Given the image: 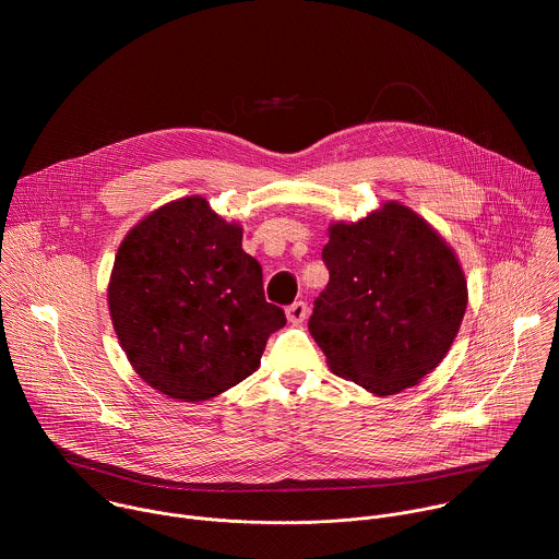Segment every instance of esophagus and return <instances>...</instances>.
I'll return each instance as SVG.
<instances>
[{
	"label": "esophagus",
	"instance_id": "34e87169",
	"mask_svg": "<svg viewBox=\"0 0 559 559\" xmlns=\"http://www.w3.org/2000/svg\"><path fill=\"white\" fill-rule=\"evenodd\" d=\"M285 313H287V321L289 323H302L305 318H307V313H309V307H307L305 300H296V302H292L285 309Z\"/></svg>",
	"mask_w": 559,
	"mask_h": 559
}]
</instances>
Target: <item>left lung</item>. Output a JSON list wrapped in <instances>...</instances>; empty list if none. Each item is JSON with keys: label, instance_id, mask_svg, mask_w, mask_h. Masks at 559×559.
I'll use <instances>...</instances> for the list:
<instances>
[{"label": "left lung", "instance_id": "8db88e82", "mask_svg": "<svg viewBox=\"0 0 559 559\" xmlns=\"http://www.w3.org/2000/svg\"><path fill=\"white\" fill-rule=\"evenodd\" d=\"M325 292L309 334L330 369L373 395L418 384L451 349L468 302L464 270L440 231L386 201L328 229Z\"/></svg>", "mask_w": 559, "mask_h": 559}]
</instances>
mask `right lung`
<instances>
[{
	"label": "right lung",
	"instance_id": "right-lung-1",
	"mask_svg": "<svg viewBox=\"0 0 559 559\" xmlns=\"http://www.w3.org/2000/svg\"><path fill=\"white\" fill-rule=\"evenodd\" d=\"M108 309L128 362L158 393L203 403L252 376L285 311L265 300L243 227L194 194L145 214L121 241Z\"/></svg>",
	"mask_w": 559,
	"mask_h": 559
}]
</instances>
